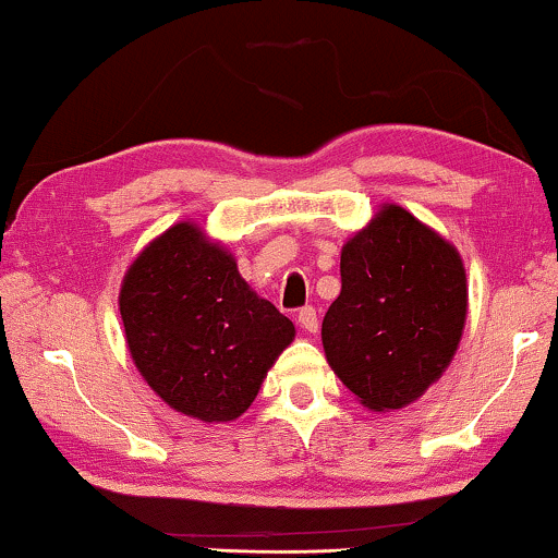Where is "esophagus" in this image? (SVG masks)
<instances>
[{
	"mask_svg": "<svg viewBox=\"0 0 558 558\" xmlns=\"http://www.w3.org/2000/svg\"><path fill=\"white\" fill-rule=\"evenodd\" d=\"M300 325L304 332H317L319 319H317V310L315 307H304L300 310Z\"/></svg>",
	"mask_w": 558,
	"mask_h": 558,
	"instance_id": "esophagus-1",
	"label": "esophagus"
}]
</instances>
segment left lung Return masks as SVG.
Masks as SVG:
<instances>
[{
  "label": "left lung",
  "mask_w": 558,
  "mask_h": 558,
  "mask_svg": "<svg viewBox=\"0 0 558 558\" xmlns=\"http://www.w3.org/2000/svg\"><path fill=\"white\" fill-rule=\"evenodd\" d=\"M340 296L323 319V348L342 384L371 411L422 399L460 348L468 274L460 251L396 203L340 251Z\"/></svg>",
  "instance_id": "8db88e82"
}]
</instances>
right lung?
Returning <instances> with one entry per match:
<instances>
[{"label": "right lung", "instance_id": "add662e5", "mask_svg": "<svg viewBox=\"0 0 558 558\" xmlns=\"http://www.w3.org/2000/svg\"><path fill=\"white\" fill-rule=\"evenodd\" d=\"M129 355L167 407L205 424L239 418L294 340L235 256L193 220L151 239L119 292Z\"/></svg>", "mask_w": 558, "mask_h": 558}]
</instances>
